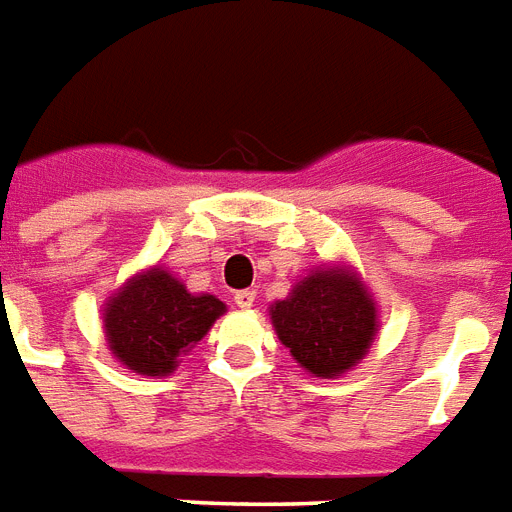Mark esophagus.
Wrapping results in <instances>:
<instances>
[{"label": "esophagus", "mask_w": 512, "mask_h": 512, "mask_svg": "<svg viewBox=\"0 0 512 512\" xmlns=\"http://www.w3.org/2000/svg\"><path fill=\"white\" fill-rule=\"evenodd\" d=\"M255 297H257V294L252 292V289H242V292L234 294V305L244 307V310H247V307L255 305Z\"/></svg>", "instance_id": "34e87169"}]
</instances>
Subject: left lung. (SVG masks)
<instances>
[{
    "mask_svg": "<svg viewBox=\"0 0 512 512\" xmlns=\"http://www.w3.org/2000/svg\"><path fill=\"white\" fill-rule=\"evenodd\" d=\"M278 339L302 368L331 378L371 347L376 307L350 270L326 268L299 281L292 297L270 307Z\"/></svg>",
    "mask_w": 512,
    "mask_h": 512,
    "instance_id": "left-lung-1",
    "label": "left lung"
}]
</instances>
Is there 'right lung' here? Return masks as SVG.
I'll use <instances>...</instances> for the list:
<instances>
[{"label":"right lung","mask_w":512,"mask_h":512,"mask_svg":"<svg viewBox=\"0 0 512 512\" xmlns=\"http://www.w3.org/2000/svg\"><path fill=\"white\" fill-rule=\"evenodd\" d=\"M226 305L213 294H189L168 270L134 276L105 310L112 355L144 376L173 373L178 357L210 331Z\"/></svg>","instance_id":"1"}]
</instances>
